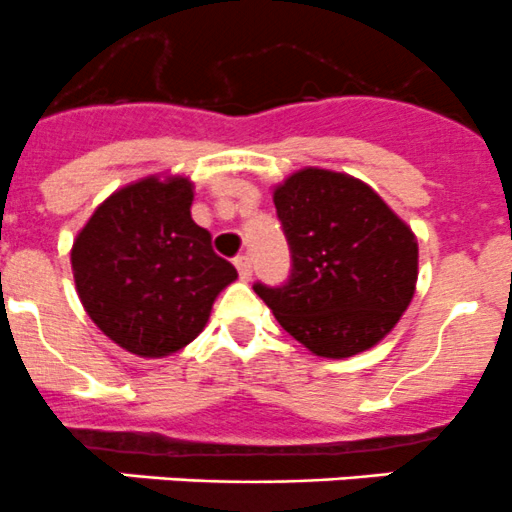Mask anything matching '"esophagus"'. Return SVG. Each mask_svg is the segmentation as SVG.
<instances>
[{
  "instance_id": "34e87169",
  "label": "esophagus",
  "mask_w": 512,
  "mask_h": 512,
  "mask_svg": "<svg viewBox=\"0 0 512 512\" xmlns=\"http://www.w3.org/2000/svg\"><path fill=\"white\" fill-rule=\"evenodd\" d=\"M236 268H239V276L241 281H249L251 273H254V266H251V258L249 256H236Z\"/></svg>"
}]
</instances>
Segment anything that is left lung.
Returning a JSON list of instances; mask_svg holds the SVG:
<instances>
[{"mask_svg": "<svg viewBox=\"0 0 512 512\" xmlns=\"http://www.w3.org/2000/svg\"><path fill=\"white\" fill-rule=\"evenodd\" d=\"M291 246L283 286L254 291L283 331L321 358H351L393 331L416 293L411 226L361 179L306 166L273 189Z\"/></svg>", "mask_w": 512, "mask_h": 512, "instance_id": "obj_1", "label": "left lung"}]
</instances>
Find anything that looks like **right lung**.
Returning a JSON list of instances; mask_svg holds the SVG:
<instances>
[{
	"mask_svg": "<svg viewBox=\"0 0 512 512\" xmlns=\"http://www.w3.org/2000/svg\"><path fill=\"white\" fill-rule=\"evenodd\" d=\"M186 176H146L101 201L72 246L84 311L104 336L141 358L189 346L216 296L239 278L191 219Z\"/></svg>",
	"mask_w": 512,
	"mask_h": 512,
	"instance_id": "obj_1",
	"label": "right lung"
}]
</instances>
